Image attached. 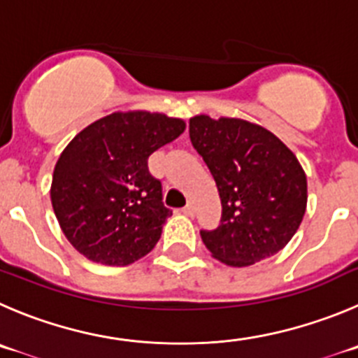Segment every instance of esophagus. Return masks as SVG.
Returning <instances> with one entry per match:
<instances>
[{
  "label": "esophagus",
  "instance_id": "1",
  "mask_svg": "<svg viewBox=\"0 0 358 358\" xmlns=\"http://www.w3.org/2000/svg\"><path fill=\"white\" fill-rule=\"evenodd\" d=\"M182 212L185 213V215L192 217V215H194V212H196V210H194V205H192V203H187V205L183 206V208H182Z\"/></svg>",
  "mask_w": 358,
  "mask_h": 358
}]
</instances>
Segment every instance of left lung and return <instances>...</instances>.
Instances as JSON below:
<instances>
[{"instance_id":"1","label":"left lung","mask_w":358,"mask_h":358,"mask_svg":"<svg viewBox=\"0 0 358 358\" xmlns=\"http://www.w3.org/2000/svg\"><path fill=\"white\" fill-rule=\"evenodd\" d=\"M189 136L222 205L217 229L201 231L213 258L249 266L285 249L307 206V178L295 153L270 130L240 118L194 116Z\"/></svg>"}]
</instances>
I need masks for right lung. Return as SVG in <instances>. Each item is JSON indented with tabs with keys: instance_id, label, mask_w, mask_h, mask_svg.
Returning a JSON list of instances; mask_svg holds the SVG:
<instances>
[{
	"instance_id": "1",
	"label": "right lung",
	"mask_w": 358,
	"mask_h": 358,
	"mask_svg": "<svg viewBox=\"0 0 358 358\" xmlns=\"http://www.w3.org/2000/svg\"><path fill=\"white\" fill-rule=\"evenodd\" d=\"M183 130V120L162 113H113L66 145L52 173L51 201L66 240L85 258L127 266L155 247L173 212L148 157Z\"/></svg>"
}]
</instances>
